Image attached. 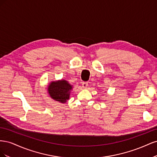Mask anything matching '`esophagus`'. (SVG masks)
I'll list each match as a JSON object with an SVG mask.
<instances>
[{
  "instance_id": "obj_1",
  "label": "esophagus",
  "mask_w": 157,
  "mask_h": 157,
  "mask_svg": "<svg viewBox=\"0 0 157 157\" xmlns=\"http://www.w3.org/2000/svg\"><path fill=\"white\" fill-rule=\"evenodd\" d=\"M88 83L87 82H83L82 83V87L83 88H86L88 87Z\"/></svg>"
}]
</instances>
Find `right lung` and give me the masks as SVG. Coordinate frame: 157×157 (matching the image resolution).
Returning <instances> with one entry per match:
<instances>
[{
    "instance_id": "1",
    "label": "right lung",
    "mask_w": 157,
    "mask_h": 157,
    "mask_svg": "<svg viewBox=\"0 0 157 157\" xmlns=\"http://www.w3.org/2000/svg\"><path fill=\"white\" fill-rule=\"evenodd\" d=\"M73 86L65 80L51 82L48 86L50 96L54 100L65 103L69 99L71 90Z\"/></svg>"
}]
</instances>
